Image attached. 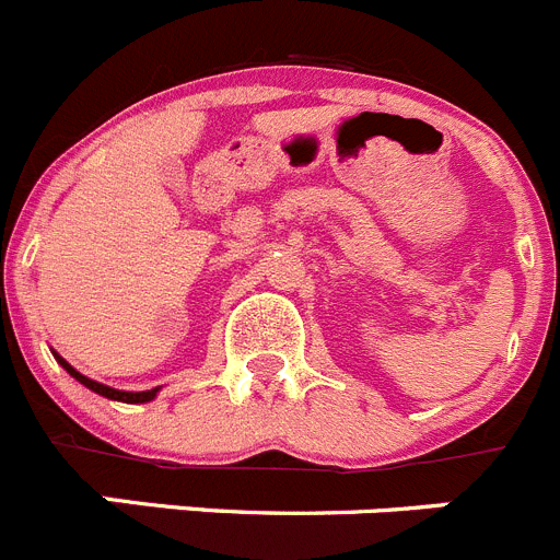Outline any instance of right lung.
<instances>
[{"instance_id":"1","label":"right lung","mask_w":560,"mask_h":560,"mask_svg":"<svg viewBox=\"0 0 560 560\" xmlns=\"http://www.w3.org/2000/svg\"><path fill=\"white\" fill-rule=\"evenodd\" d=\"M55 359L62 364V368L68 370V373L74 375V378L80 381V384H85L88 389L98 392V395H104V398H109V400H121V404H149V400L156 395V389H149V392H121V389H113V386H104V384H98V381H91V378H85V375H82V373H77V370L66 362V359H60V357H55Z\"/></svg>"}]
</instances>
